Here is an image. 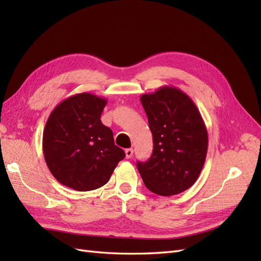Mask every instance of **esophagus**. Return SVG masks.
I'll list each match as a JSON object with an SVG mask.
<instances>
[{"instance_id": "34e87169", "label": "esophagus", "mask_w": 261, "mask_h": 261, "mask_svg": "<svg viewBox=\"0 0 261 261\" xmlns=\"http://www.w3.org/2000/svg\"><path fill=\"white\" fill-rule=\"evenodd\" d=\"M133 149L132 148H128L125 150V154H126V159H130V158L133 156Z\"/></svg>"}]
</instances>
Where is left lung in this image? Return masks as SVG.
<instances>
[{"instance_id": "obj_1", "label": "left lung", "mask_w": 261, "mask_h": 261, "mask_svg": "<svg viewBox=\"0 0 261 261\" xmlns=\"http://www.w3.org/2000/svg\"><path fill=\"white\" fill-rule=\"evenodd\" d=\"M153 137L152 155L138 162L146 187L160 196L192 187L206 161L208 132L199 110L185 92L163 86L140 97Z\"/></svg>"}]
</instances>
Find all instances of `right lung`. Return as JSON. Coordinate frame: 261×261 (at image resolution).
Listing matches in <instances>:
<instances>
[{"label":"right lung","mask_w":261,"mask_h":261,"mask_svg":"<svg viewBox=\"0 0 261 261\" xmlns=\"http://www.w3.org/2000/svg\"><path fill=\"white\" fill-rule=\"evenodd\" d=\"M107 103L106 98L83 92L63 100L51 112L42 148L46 165L62 185L80 192L97 189L125 158L112 130L100 120Z\"/></svg>","instance_id":"1"}]
</instances>
